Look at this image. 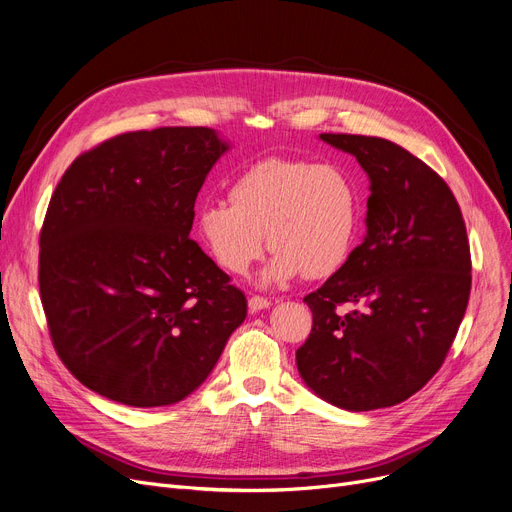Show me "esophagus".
Returning <instances> with one entry per match:
<instances>
[{
  "label": "esophagus",
  "instance_id": "34e87169",
  "mask_svg": "<svg viewBox=\"0 0 512 512\" xmlns=\"http://www.w3.org/2000/svg\"><path fill=\"white\" fill-rule=\"evenodd\" d=\"M270 307H272V303L267 301V299H263V297H257V294H255V297L249 299V309H251L253 313L263 311V309H270Z\"/></svg>",
  "mask_w": 512,
  "mask_h": 512
}]
</instances>
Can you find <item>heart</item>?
Segmentation results:
<instances>
[{
    "label": "heart",
    "mask_w": 512,
    "mask_h": 512,
    "mask_svg": "<svg viewBox=\"0 0 512 512\" xmlns=\"http://www.w3.org/2000/svg\"><path fill=\"white\" fill-rule=\"evenodd\" d=\"M230 199L197 209V234L209 255L245 276L267 245L276 255L261 286L305 274L326 278L346 263L359 232V191L342 168L301 159H261L230 186Z\"/></svg>",
    "instance_id": "heart-1"
}]
</instances>
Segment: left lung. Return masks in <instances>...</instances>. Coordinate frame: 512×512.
<instances>
[{"instance_id": "1", "label": "left lung", "mask_w": 512, "mask_h": 512, "mask_svg": "<svg viewBox=\"0 0 512 512\" xmlns=\"http://www.w3.org/2000/svg\"><path fill=\"white\" fill-rule=\"evenodd\" d=\"M319 139L357 157L371 195L363 242L305 297L313 328L297 367L338 409L392 407L434 378L463 321L471 255L461 207L432 168L392 141Z\"/></svg>"}]
</instances>
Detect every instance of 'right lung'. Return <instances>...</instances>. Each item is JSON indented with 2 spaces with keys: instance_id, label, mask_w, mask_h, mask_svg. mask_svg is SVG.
<instances>
[{
  "instance_id": "obj_1",
  "label": "right lung",
  "mask_w": 512,
  "mask_h": 512,
  "mask_svg": "<svg viewBox=\"0 0 512 512\" xmlns=\"http://www.w3.org/2000/svg\"><path fill=\"white\" fill-rule=\"evenodd\" d=\"M230 143L213 128L126 132L62 176L41 230L39 288L53 346L89 390L176 405L218 363L247 299L191 228Z\"/></svg>"
}]
</instances>
